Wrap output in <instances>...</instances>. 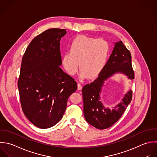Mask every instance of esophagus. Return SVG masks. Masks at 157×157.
Segmentation results:
<instances>
[{"mask_svg":"<svg viewBox=\"0 0 157 157\" xmlns=\"http://www.w3.org/2000/svg\"><path fill=\"white\" fill-rule=\"evenodd\" d=\"M78 90H81L82 89V84L80 82L78 83Z\"/></svg>","mask_w":157,"mask_h":157,"instance_id":"34e87169","label":"esophagus"}]
</instances>
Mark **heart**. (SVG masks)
Segmentation results:
<instances>
[{
    "mask_svg": "<svg viewBox=\"0 0 157 157\" xmlns=\"http://www.w3.org/2000/svg\"><path fill=\"white\" fill-rule=\"evenodd\" d=\"M109 49L106 40L80 35L72 40L69 52L62 56V63L66 71L73 75L78 70L79 62L80 77L94 78L105 67Z\"/></svg>",
    "mask_w": 157,
    "mask_h": 157,
    "instance_id": "b5f03b06",
    "label": "heart"
}]
</instances>
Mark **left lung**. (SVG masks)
Returning a JSON list of instances; mask_svg holds the SVG:
<instances>
[{"instance_id": "obj_1", "label": "left lung", "mask_w": 157, "mask_h": 157, "mask_svg": "<svg viewBox=\"0 0 157 157\" xmlns=\"http://www.w3.org/2000/svg\"><path fill=\"white\" fill-rule=\"evenodd\" d=\"M116 73H122L129 79L135 78L130 51L122 41L117 42L109 60L98 77L90 84L85 85L82 90L84 101V114L86 121L94 127L103 130L117 122L124 114L132 99V91H128L122 101L110 110L104 107L100 101V94L104 82Z\"/></svg>"}]
</instances>
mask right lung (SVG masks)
I'll list each match as a JSON object with an SVG mask.
<instances>
[{
    "label": "right lung",
    "mask_w": 157,
    "mask_h": 157,
    "mask_svg": "<svg viewBox=\"0 0 157 157\" xmlns=\"http://www.w3.org/2000/svg\"><path fill=\"white\" fill-rule=\"evenodd\" d=\"M65 29H49L35 37L22 59L17 87L22 111L35 126L48 128L57 124L77 82L60 68V41Z\"/></svg>",
    "instance_id": "obj_1"
}]
</instances>
